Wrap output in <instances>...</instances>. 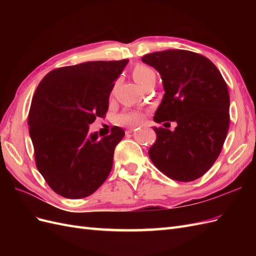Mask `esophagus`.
I'll list each match as a JSON object with an SVG mask.
<instances>
[{
  "label": "esophagus",
  "mask_w": 256,
  "mask_h": 256,
  "mask_svg": "<svg viewBox=\"0 0 256 256\" xmlns=\"http://www.w3.org/2000/svg\"><path fill=\"white\" fill-rule=\"evenodd\" d=\"M138 128H136V126H131V127H128V129H127V134H130V132H134V130H136Z\"/></svg>",
  "instance_id": "1"
}]
</instances>
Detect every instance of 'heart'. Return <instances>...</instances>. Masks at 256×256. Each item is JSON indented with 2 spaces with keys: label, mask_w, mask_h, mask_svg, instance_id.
Listing matches in <instances>:
<instances>
[{
  "label": "heart",
  "mask_w": 256,
  "mask_h": 256,
  "mask_svg": "<svg viewBox=\"0 0 256 256\" xmlns=\"http://www.w3.org/2000/svg\"><path fill=\"white\" fill-rule=\"evenodd\" d=\"M132 76L134 81L142 86V85L150 80L152 76H154V72L148 66H145L142 64L136 65L132 70ZM144 120V114L140 111H127L124 112L118 116V120L124 124H132V125H138Z\"/></svg>",
  "instance_id": "obj_1"
}]
</instances>
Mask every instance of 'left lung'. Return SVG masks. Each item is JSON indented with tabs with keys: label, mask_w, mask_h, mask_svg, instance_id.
I'll use <instances>...</instances> for the list:
<instances>
[{
	"label": "left lung",
	"mask_w": 256,
	"mask_h": 256,
	"mask_svg": "<svg viewBox=\"0 0 256 256\" xmlns=\"http://www.w3.org/2000/svg\"><path fill=\"white\" fill-rule=\"evenodd\" d=\"M142 60L160 74L166 92L154 120L177 122L174 131L152 127L157 140L150 158L171 180H196L212 166L226 141L228 85L212 62L194 52L159 51Z\"/></svg>",
	"instance_id": "left-lung-1"
}]
</instances>
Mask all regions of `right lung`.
I'll list each match as a JSON object with an SVG mask.
<instances>
[{
    "mask_svg": "<svg viewBox=\"0 0 256 256\" xmlns=\"http://www.w3.org/2000/svg\"><path fill=\"white\" fill-rule=\"evenodd\" d=\"M129 60H95L56 68L44 76L28 124L36 166L50 188L66 198L92 194L109 176L115 146L125 136L88 134L109 109V97Z\"/></svg>",
    "mask_w": 256,
    "mask_h": 256,
    "instance_id": "add662e5",
    "label": "right lung"
}]
</instances>
